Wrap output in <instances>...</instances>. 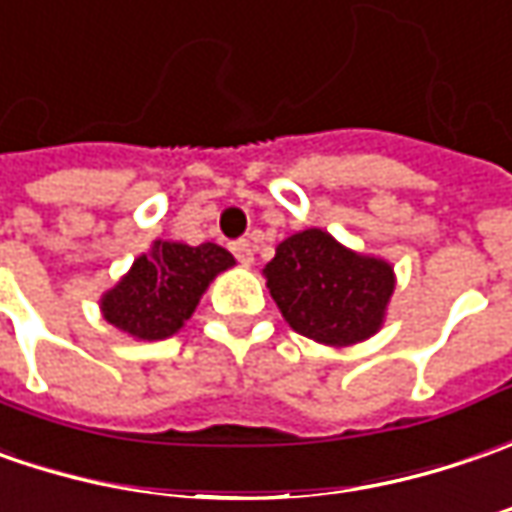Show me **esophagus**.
Instances as JSON below:
<instances>
[{
  "label": "esophagus",
  "instance_id": "obj_1",
  "mask_svg": "<svg viewBox=\"0 0 512 512\" xmlns=\"http://www.w3.org/2000/svg\"><path fill=\"white\" fill-rule=\"evenodd\" d=\"M232 252H235V257H238L243 266H252V263H255V246H252L249 240L232 243Z\"/></svg>",
  "mask_w": 512,
  "mask_h": 512
}]
</instances>
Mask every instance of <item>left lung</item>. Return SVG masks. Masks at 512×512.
<instances>
[{"instance_id":"1","label":"left lung","mask_w":512,"mask_h":512,"mask_svg":"<svg viewBox=\"0 0 512 512\" xmlns=\"http://www.w3.org/2000/svg\"><path fill=\"white\" fill-rule=\"evenodd\" d=\"M263 277L283 320L331 348L374 337L397 289L385 257L354 252L326 229H303L277 243Z\"/></svg>"}]
</instances>
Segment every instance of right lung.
<instances>
[{
  "instance_id": "1",
  "label": "right lung",
  "mask_w": 512,
  "mask_h": 512,
  "mask_svg": "<svg viewBox=\"0 0 512 512\" xmlns=\"http://www.w3.org/2000/svg\"><path fill=\"white\" fill-rule=\"evenodd\" d=\"M232 266L235 257L218 243L152 240L150 252L135 257L130 272L101 294L98 309L133 340H167L195 314L209 283Z\"/></svg>"
}]
</instances>
